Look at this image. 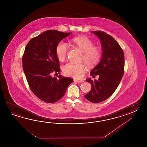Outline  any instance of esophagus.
Returning <instances> with one entry per match:
<instances>
[{
  "mask_svg": "<svg viewBox=\"0 0 147 147\" xmlns=\"http://www.w3.org/2000/svg\"><path fill=\"white\" fill-rule=\"evenodd\" d=\"M74 81H77L79 83H81V82H84V80H74Z\"/></svg>",
  "mask_w": 147,
  "mask_h": 147,
  "instance_id": "1",
  "label": "esophagus"
}]
</instances>
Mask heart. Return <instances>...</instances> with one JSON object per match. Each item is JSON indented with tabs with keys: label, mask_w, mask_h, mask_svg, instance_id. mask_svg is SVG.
Returning <instances> with one entry per match:
<instances>
[{
	"label": "heart",
	"mask_w": 147,
	"mask_h": 147,
	"mask_svg": "<svg viewBox=\"0 0 147 147\" xmlns=\"http://www.w3.org/2000/svg\"><path fill=\"white\" fill-rule=\"evenodd\" d=\"M73 45L83 52L82 60L89 67L96 65L100 61L101 50L98 46H94V42L86 36H78L71 40ZM69 49L68 44L64 41H60L56 47V53L58 60L63 61L66 59ZM63 72L67 76L78 78L81 77L86 71V67L83 63H68L63 67Z\"/></svg>",
	"instance_id": "obj_1"
}]
</instances>
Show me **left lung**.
<instances>
[{"mask_svg":"<svg viewBox=\"0 0 147 147\" xmlns=\"http://www.w3.org/2000/svg\"><path fill=\"white\" fill-rule=\"evenodd\" d=\"M92 32L101 42L102 56L90 72L99 78L94 81L90 78L86 80L91 84V89L84 97L92 103H99L109 98L118 87L124 74L125 57L121 47L111 36L100 30Z\"/></svg>","mask_w":147,"mask_h":147,"instance_id":"1","label":"left lung"}]
</instances>
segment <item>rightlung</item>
I'll return each instance as SVG.
<instances>
[{
  "mask_svg": "<svg viewBox=\"0 0 147 147\" xmlns=\"http://www.w3.org/2000/svg\"><path fill=\"white\" fill-rule=\"evenodd\" d=\"M71 32L49 30L32 38L22 55V68L29 87L34 95L47 103H55L65 94L72 78L61 75L52 77V73L60 71L56 53L57 45Z\"/></svg>",
  "mask_w": 147,
  "mask_h": 147,
  "instance_id": "obj_1",
  "label": "right lung"
}]
</instances>
